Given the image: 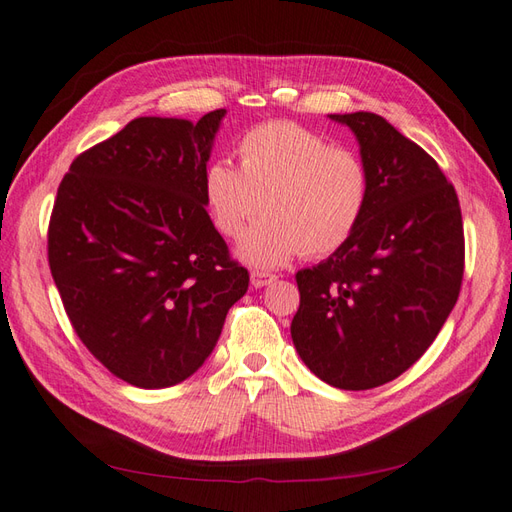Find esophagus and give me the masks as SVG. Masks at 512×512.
<instances>
[{"label": "esophagus", "instance_id": "1", "mask_svg": "<svg viewBox=\"0 0 512 512\" xmlns=\"http://www.w3.org/2000/svg\"><path fill=\"white\" fill-rule=\"evenodd\" d=\"M277 277L266 270H251V285L253 288H264V285L272 283Z\"/></svg>", "mask_w": 512, "mask_h": 512}]
</instances>
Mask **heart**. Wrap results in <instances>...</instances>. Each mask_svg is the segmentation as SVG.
Returning a JSON list of instances; mask_svg holds the SVG:
<instances>
[{
    "mask_svg": "<svg viewBox=\"0 0 512 512\" xmlns=\"http://www.w3.org/2000/svg\"><path fill=\"white\" fill-rule=\"evenodd\" d=\"M240 168L216 159L202 174V196L224 237L244 235L237 255L275 268L294 255L325 257L347 244L364 220L371 178L358 152L292 122L261 124L237 144Z\"/></svg>",
    "mask_w": 512,
    "mask_h": 512,
    "instance_id": "b5f03b06",
    "label": "heart"
}]
</instances>
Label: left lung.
<instances>
[{
    "label": "left lung",
    "instance_id": "left-lung-1",
    "mask_svg": "<svg viewBox=\"0 0 512 512\" xmlns=\"http://www.w3.org/2000/svg\"><path fill=\"white\" fill-rule=\"evenodd\" d=\"M349 126L371 178L364 220L318 266L296 272L292 342L310 371L342 390L392 382L417 362L454 310L465 272L456 189L421 146L375 113Z\"/></svg>",
    "mask_w": 512,
    "mask_h": 512
}]
</instances>
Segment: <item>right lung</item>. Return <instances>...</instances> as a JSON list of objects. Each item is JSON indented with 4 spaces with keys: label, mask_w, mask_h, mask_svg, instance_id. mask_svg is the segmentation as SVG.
Instances as JSON below:
<instances>
[{
    "label": "right lung",
    "mask_w": 512,
    "mask_h": 512,
    "mask_svg": "<svg viewBox=\"0 0 512 512\" xmlns=\"http://www.w3.org/2000/svg\"><path fill=\"white\" fill-rule=\"evenodd\" d=\"M224 113L137 117L58 185L47 259L65 312L93 358L137 388L194 375L248 290L202 196Z\"/></svg>",
    "instance_id": "1"
}]
</instances>
